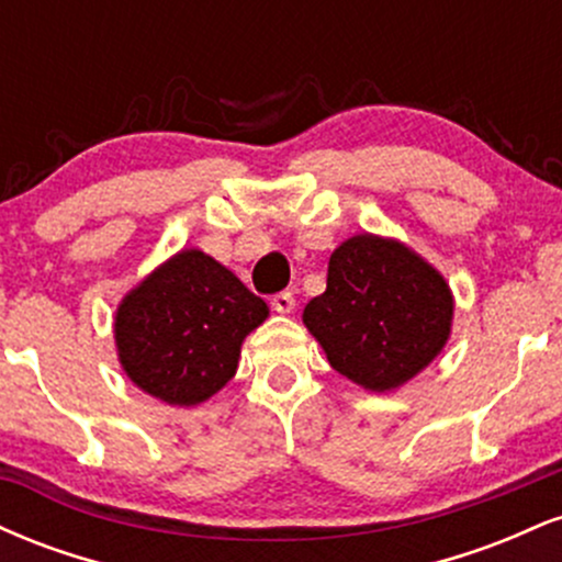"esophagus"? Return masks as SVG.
I'll return each mask as SVG.
<instances>
[{
	"instance_id": "34e87169",
	"label": "esophagus",
	"mask_w": 562,
	"mask_h": 562,
	"mask_svg": "<svg viewBox=\"0 0 562 562\" xmlns=\"http://www.w3.org/2000/svg\"><path fill=\"white\" fill-rule=\"evenodd\" d=\"M272 308L277 314H290L295 308V295L290 290H282V293L272 295Z\"/></svg>"
}]
</instances>
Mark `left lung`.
Masks as SVG:
<instances>
[{"mask_svg":"<svg viewBox=\"0 0 562 562\" xmlns=\"http://www.w3.org/2000/svg\"><path fill=\"white\" fill-rule=\"evenodd\" d=\"M449 285L404 245L357 235L335 248L327 290L303 308V322L333 370L370 391L415 378L451 330Z\"/></svg>","mask_w":562,"mask_h":562,"instance_id":"obj_1","label":"left lung"}]
</instances>
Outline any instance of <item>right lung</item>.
<instances>
[{
  "label": "right lung",
  "mask_w": 562,
  "mask_h": 562,
  "mask_svg": "<svg viewBox=\"0 0 562 562\" xmlns=\"http://www.w3.org/2000/svg\"><path fill=\"white\" fill-rule=\"evenodd\" d=\"M267 314V303L227 267L200 250H182L119 306V359L126 375L160 402L200 404L229 383L243 338Z\"/></svg>",
  "instance_id": "1"
}]
</instances>
